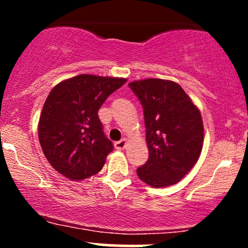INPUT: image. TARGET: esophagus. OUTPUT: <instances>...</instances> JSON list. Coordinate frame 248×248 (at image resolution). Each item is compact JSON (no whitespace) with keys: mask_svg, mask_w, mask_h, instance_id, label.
I'll use <instances>...</instances> for the list:
<instances>
[{"mask_svg":"<svg viewBox=\"0 0 248 248\" xmlns=\"http://www.w3.org/2000/svg\"><path fill=\"white\" fill-rule=\"evenodd\" d=\"M126 144H127V140L126 139H121L119 140V141H116L114 144L115 149L116 150H124V147H126Z\"/></svg>","mask_w":248,"mask_h":248,"instance_id":"34e87169","label":"esophagus"}]
</instances>
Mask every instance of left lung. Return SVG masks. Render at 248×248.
Returning a JSON list of instances; mask_svg holds the SVG:
<instances>
[{
	"label": "left lung",
	"instance_id": "1",
	"mask_svg": "<svg viewBox=\"0 0 248 248\" xmlns=\"http://www.w3.org/2000/svg\"><path fill=\"white\" fill-rule=\"evenodd\" d=\"M128 86L142 106L149 147V159L137 169L139 179L157 188L177 184L201 156V111L170 80L144 79Z\"/></svg>",
	"mask_w": 248,
	"mask_h": 248
}]
</instances>
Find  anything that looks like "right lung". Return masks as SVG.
<instances>
[{
	"label": "right lung",
	"instance_id": "add662e5",
	"mask_svg": "<svg viewBox=\"0 0 248 248\" xmlns=\"http://www.w3.org/2000/svg\"><path fill=\"white\" fill-rule=\"evenodd\" d=\"M124 82L122 78L80 74L50 91L39 117L38 138L55 170L79 181L103 168L114 145L104 134L98 110Z\"/></svg>",
	"mask_w": 248,
	"mask_h": 248
}]
</instances>
